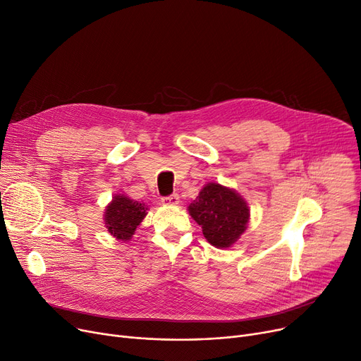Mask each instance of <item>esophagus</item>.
I'll list each match as a JSON object with an SVG mask.
<instances>
[{
	"label": "esophagus",
	"instance_id": "1",
	"mask_svg": "<svg viewBox=\"0 0 361 361\" xmlns=\"http://www.w3.org/2000/svg\"><path fill=\"white\" fill-rule=\"evenodd\" d=\"M161 202H163L164 205H178V204L180 202V198H179L178 194H171V195H169V197H164V198L161 200Z\"/></svg>",
	"mask_w": 361,
	"mask_h": 361
}]
</instances>
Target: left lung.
<instances>
[{"label": "left lung", "instance_id": "1", "mask_svg": "<svg viewBox=\"0 0 361 361\" xmlns=\"http://www.w3.org/2000/svg\"><path fill=\"white\" fill-rule=\"evenodd\" d=\"M188 212L201 226L204 238L220 250L232 247L250 221V207L243 195L217 182L204 185Z\"/></svg>", "mask_w": 361, "mask_h": 361}]
</instances>
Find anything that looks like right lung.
<instances>
[{"mask_svg":"<svg viewBox=\"0 0 361 361\" xmlns=\"http://www.w3.org/2000/svg\"><path fill=\"white\" fill-rule=\"evenodd\" d=\"M148 210L145 202L135 201L125 194H114L104 212V225L111 236L128 243L145 219Z\"/></svg>","mask_w":361,"mask_h":361,"instance_id":"obj_1","label":"right lung"}]
</instances>
